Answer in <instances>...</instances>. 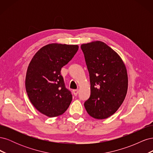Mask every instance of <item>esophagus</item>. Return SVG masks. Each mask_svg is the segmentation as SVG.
Wrapping results in <instances>:
<instances>
[{"mask_svg": "<svg viewBox=\"0 0 153 153\" xmlns=\"http://www.w3.org/2000/svg\"><path fill=\"white\" fill-rule=\"evenodd\" d=\"M78 93V89H76V90H73V94L75 96H77Z\"/></svg>", "mask_w": 153, "mask_h": 153, "instance_id": "obj_1", "label": "esophagus"}]
</instances>
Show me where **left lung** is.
I'll list each match as a JSON object with an SVG mask.
<instances>
[{
  "label": "left lung",
  "instance_id": "left-lung-1",
  "mask_svg": "<svg viewBox=\"0 0 153 153\" xmlns=\"http://www.w3.org/2000/svg\"><path fill=\"white\" fill-rule=\"evenodd\" d=\"M89 71L91 95L84 103L87 113L97 119L113 115L128 91V74L119 55L100 41L81 45Z\"/></svg>",
  "mask_w": 153,
  "mask_h": 153
}]
</instances>
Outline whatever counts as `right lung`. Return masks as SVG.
Returning a JSON list of instances; mask_svg holds the SVG:
<instances>
[{
    "label": "right lung",
    "instance_id": "1",
    "mask_svg": "<svg viewBox=\"0 0 153 153\" xmlns=\"http://www.w3.org/2000/svg\"><path fill=\"white\" fill-rule=\"evenodd\" d=\"M78 45L52 43L39 49L27 68L25 88L32 104L50 117L62 115L72 101L65 86L61 68L71 61Z\"/></svg>",
    "mask_w": 153,
    "mask_h": 153
}]
</instances>
